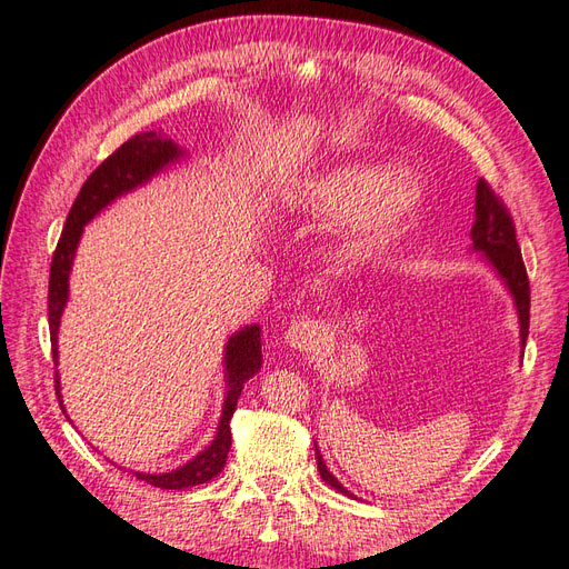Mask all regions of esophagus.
<instances>
[{"mask_svg":"<svg viewBox=\"0 0 569 569\" xmlns=\"http://www.w3.org/2000/svg\"><path fill=\"white\" fill-rule=\"evenodd\" d=\"M284 341L289 343L291 349H299V351H311L313 343L318 341V325L316 322H295L284 332Z\"/></svg>","mask_w":569,"mask_h":569,"instance_id":"esophagus-1","label":"esophagus"}]
</instances>
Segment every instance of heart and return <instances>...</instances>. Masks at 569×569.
Returning <instances> with one entry per match:
<instances>
[{
	"label": "heart",
	"instance_id": "1",
	"mask_svg": "<svg viewBox=\"0 0 569 569\" xmlns=\"http://www.w3.org/2000/svg\"><path fill=\"white\" fill-rule=\"evenodd\" d=\"M425 201L422 182L396 170L387 173L380 166H341L308 187L303 203L322 218H343V244L351 251L368 249L396 234L403 222Z\"/></svg>",
	"mask_w": 569,
	"mask_h": 569
}]
</instances>
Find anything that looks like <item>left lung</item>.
Here are the masks:
<instances>
[{
  "label": "left lung",
  "instance_id": "left-lung-1",
  "mask_svg": "<svg viewBox=\"0 0 569 569\" xmlns=\"http://www.w3.org/2000/svg\"><path fill=\"white\" fill-rule=\"evenodd\" d=\"M472 251H479L485 256V261L493 268L498 280L506 284L510 291L515 311H518L520 320V347L525 349L527 335H529V280L527 270L522 263V253L515 239V226L503 201L493 194L487 180H477V197H475V226L470 232ZM316 460L318 472L325 479V485H330L343 496H353L349 489L341 487V481L327 470V465L318 451L316 443Z\"/></svg>",
  "mask_w": 569,
  "mask_h": 569
}]
</instances>
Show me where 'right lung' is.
<instances>
[{
	"label": "right lung",
	"mask_w": 569,
	"mask_h": 569,
	"mask_svg": "<svg viewBox=\"0 0 569 569\" xmlns=\"http://www.w3.org/2000/svg\"><path fill=\"white\" fill-rule=\"evenodd\" d=\"M182 157L184 151L173 140H168L166 134L157 130L140 132L130 137L126 144H120L80 187V194L73 201L71 211H68L66 226L57 244L54 258H51V270H49V335H51L54 366H59V325H61L63 308L68 303V278H71L73 258H76L84 226H88L99 211H104L107 206L113 203L118 197H123L132 192V189L142 187L153 176H159L163 168L180 161ZM261 363H263L261 327L253 322L234 332L226 343V358H222V366H226V403H222V416L218 422L216 439L192 460L180 465L178 470L161 472V475L134 472V477L159 489H187L213 479L222 468H226V458L230 453V446H232L230 420L237 408L239 393H242L244 385L251 380V377L261 370ZM54 380H57L59 403L63 410L59 370H54Z\"/></svg>",
	"instance_id": "1"
}]
</instances>
